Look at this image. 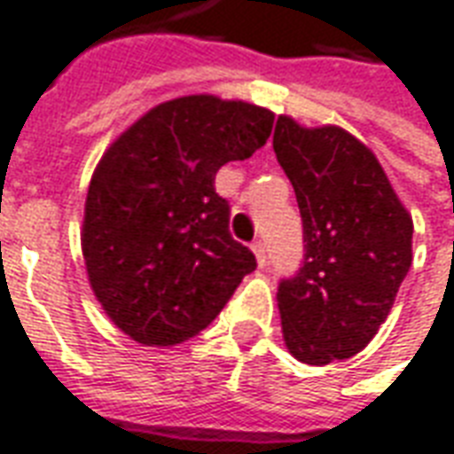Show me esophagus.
Segmentation results:
<instances>
[{
  "instance_id": "34e87169",
  "label": "esophagus",
  "mask_w": 454,
  "mask_h": 454,
  "mask_svg": "<svg viewBox=\"0 0 454 454\" xmlns=\"http://www.w3.org/2000/svg\"><path fill=\"white\" fill-rule=\"evenodd\" d=\"M250 250H253V255H255L257 267H265V262H267V250H265V246H262V243L257 240V243H253V246H250Z\"/></svg>"
}]
</instances>
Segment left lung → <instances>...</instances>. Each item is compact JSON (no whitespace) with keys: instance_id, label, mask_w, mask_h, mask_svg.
I'll return each mask as SVG.
<instances>
[{"instance_id":"1","label":"left lung","mask_w":454,"mask_h":454,"mask_svg":"<svg viewBox=\"0 0 454 454\" xmlns=\"http://www.w3.org/2000/svg\"><path fill=\"white\" fill-rule=\"evenodd\" d=\"M272 148L296 194L306 255L277 289L286 350L304 364L357 355L409 272L413 218L377 155L340 126L279 116Z\"/></svg>"}]
</instances>
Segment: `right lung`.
<instances>
[{"label": "right lung", "instance_id": "1", "mask_svg": "<svg viewBox=\"0 0 454 454\" xmlns=\"http://www.w3.org/2000/svg\"><path fill=\"white\" fill-rule=\"evenodd\" d=\"M272 123L265 106L189 94L143 114L97 162L84 201V267L104 314L130 340H189L255 270V255L228 231V201L214 179L262 148Z\"/></svg>", "mask_w": 454, "mask_h": 454}]
</instances>
